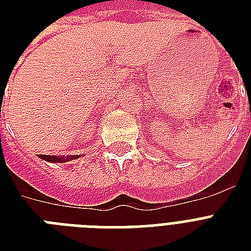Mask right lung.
I'll list each match as a JSON object with an SVG mask.
<instances>
[{"label": "right lung", "mask_w": 251, "mask_h": 251, "mask_svg": "<svg viewBox=\"0 0 251 251\" xmlns=\"http://www.w3.org/2000/svg\"><path fill=\"white\" fill-rule=\"evenodd\" d=\"M40 157L43 160L45 161H49V163H66V161H70V160H74L78 157V155H74L72 157H60V156H50V155H40Z\"/></svg>", "instance_id": "1"}]
</instances>
